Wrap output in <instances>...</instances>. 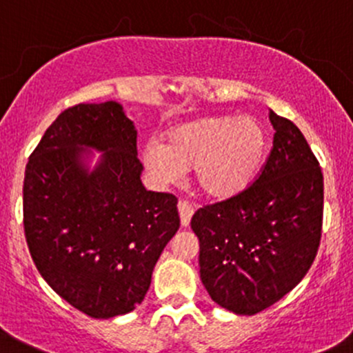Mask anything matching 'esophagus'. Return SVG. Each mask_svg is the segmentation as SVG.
<instances>
[{"mask_svg": "<svg viewBox=\"0 0 353 353\" xmlns=\"http://www.w3.org/2000/svg\"><path fill=\"white\" fill-rule=\"evenodd\" d=\"M177 210H179L181 225H183V227L190 225L191 216H193V213H194L193 205H190V203H188V201H179V205H177Z\"/></svg>", "mask_w": 353, "mask_h": 353, "instance_id": "34e87169", "label": "esophagus"}]
</instances>
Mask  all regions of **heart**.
I'll return each instance as SVG.
<instances>
[{"mask_svg":"<svg viewBox=\"0 0 353 353\" xmlns=\"http://www.w3.org/2000/svg\"><path fill=\"white\" fill-rule=\"evenodd\" d=\"M268 150L265 128L252 117L206 116L174 128L163 145L145 150V163L162 183H176L194 167L203 196L229 199L251 186Z\"/></svg>","mask_w":353,"mask_h":353,"instance_id":"b5f03b06","label":"heart"}]
</instances>
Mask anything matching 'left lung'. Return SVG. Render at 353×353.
<instances>
[{
    "label": "left lung",
    "instance_id": "obj_1",
    "mask_svg": "<svg viewBox=\"0 0 353 353\" xmlns=\"http://www.w3.org/2000/svg\"><path fill=\"white\" fill-rule=\"evenodd\" d=\"M273 147L251 186L199 208V276L210 297L252 316L287 295L311 268L323 229V172L304 134L272 110Z\"/></svg>",
    "mask_w": 353,
    "mask_h": 353
}]
</instances>
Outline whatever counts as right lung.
I'll return each instance as SVG.
<instances>
[{
	"label": "right lung",
	"instance_id": "right-lung-1",
	"mask_svg": "<svg viewBox=\"0 0 353 353\" xmlns=\"http://www.w3.org/2000/svg\"><path fill=\"white\" fill-rule=\"evenodd\" d=\"M105 152L88 173L83 148ZM137 130L117 102L77 104L48 128L28 157L23 230L42 279L95 319L133 311L179 229L177 198L147 191Z\"/></svg>",
	"mask_w": 353,
	"mask_h": 353
}]
</instances>
